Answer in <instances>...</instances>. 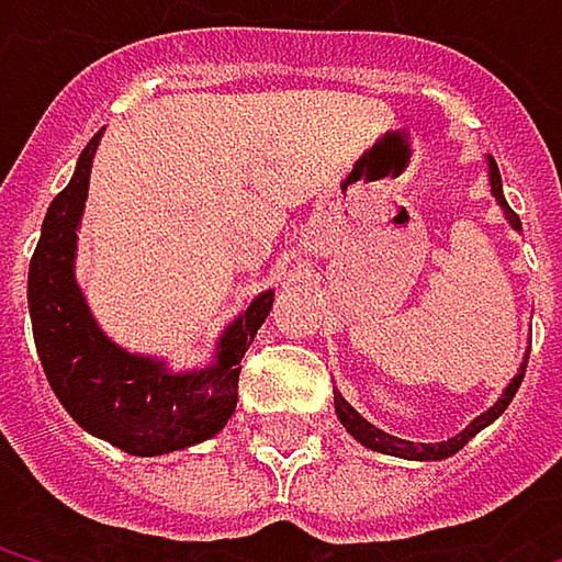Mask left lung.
Instances as JSON below:
<instances>
[{
	"instance_id": "8db88e82",
	"label": "left lung",
	"mask_w": 562,
	"mask_h": 562,
	"mask_svg": "<svg viewBox=\"0 0 562 562\" xmlns=\"http://www.w3.org/2000/svg\"><path fill=\"white\" fill-rule=\"evenodd\" d=\"M488 181H492V194H495V201L502 204V211H505L507 224L514 227V231H520V217L507 207L505 201V191H502V171L495 166V159L488 156ZM524 368H527V358H524V364H520V374L507 384V391L498 396V403L492 406V409H485L479 419H472L459 436H452V439H446V442H406V439H396L391 432H384V429H378L374 423H368L341 393H335V413H338V419H341V426L361 442V446H368V449H374V452H384V456H400V459H416V462H429V459H449V456H456L472 436H479L488 423H495L502 413L507 409V403L514 400V393L520 387V381H524Z\"/></svg>"
}]
</instances>
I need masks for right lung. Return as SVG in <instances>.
Here are the masks:
<instances>
[{
	"mask_svg": "<svg viewBox=\"0 0 562 562\" xmlns=\"http://www.w3.org/2000/svg\"><path fill=\"white\" fill-rule=\"evenodd\" d=\"M100 133L57 194L29 263V312L45 378L64 409L93 436L130 456H166L221 432L237 406L240 361L273 308L260 292L221 335L214 364L171 374L166 361L130 355L103 335L74 277L77 227Z\"/></svg>",
	"mask_w": 562,
	"mask_h": 562,
	"instance_id": "add662e5",
	"label": "right lung"
}]
</instances>
